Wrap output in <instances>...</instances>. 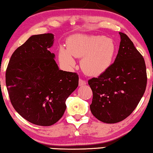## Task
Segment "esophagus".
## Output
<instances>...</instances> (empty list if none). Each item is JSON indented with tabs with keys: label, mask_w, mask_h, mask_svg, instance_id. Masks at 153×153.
I'll use <instances>...</instances> for the list:
<instances>
[{
	"label": "esophagus",
	"mask_w": 153,
	"mask_h": 153,
	"mask_svg": "<svg viewBox=\"0 0 153 153\" xmlns=\"http://www.w3.org/2000/svg\"><path fill=\"white\" fill-rule=\"evenodd\" d=\"M79 85H85V84H86V81H85V80H83V79H79Z\"/></svg>",
	"instance_id": "1"
}]
</instances>
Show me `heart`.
<instances>
[{
    "instance_id": "obj_1",
    "label": "heart",
    "mask_w": 153,
    "mask_h": 153,
    "mask_svg": "<svg viewBox=\"0 0 153 153\" xmlns=\"http://www.w3.org/2000/svg\"><path fill=\"white\" fill-rule=\"evenodd\" d=\"M117 53V46L111 38L103 35H75L67 42V49L60 47L58 60L64 68L71 70L75 65L72 56L82 58L81 67L85 74L97 76L111 65Z\"/></svg>"
}]
</instances>
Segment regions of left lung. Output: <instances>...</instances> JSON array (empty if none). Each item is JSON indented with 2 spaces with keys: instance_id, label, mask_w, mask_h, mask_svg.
<instances>
[{
  "instance_id": "left-lung-1",
  "label": "left lung",
  "mask_w": 153,
  "mask_h": 153,
  "mask_svg": "<svg viewBox=\"0 0 153 153\" xmlns=\"http://www.w3.org/2000/svg\"><path fill=\"white\" fill-rule=\"evenodd\" d=\"M119 34L120 47L114 62L97 78L88 81L93 95L92 114L110 124L120 122L133 112L147 84L144 58L126 34Z\"/></svg>"
}]
</instances>
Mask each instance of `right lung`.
I'll return each mask as SVG.
<instances>
[{
	"mask_svg": "<svg viewBox=\"0 0 153 153\" xmlns=\"http://www.w3.org/2000/svg\"><path fill=\"white\" fill-rule=\"evenodd\" d=\"M51 33L29 37L10 58L5 83L10 102L24 119L39 126L58 122L66 109L65 101L79 85V75L60 70L49 51Z\"/></svg>",
	"mask_w": 153,
	"mask_h": 153,
	"instance_id": "obj_1",
	"label": "right lung"
}]
</instances>
